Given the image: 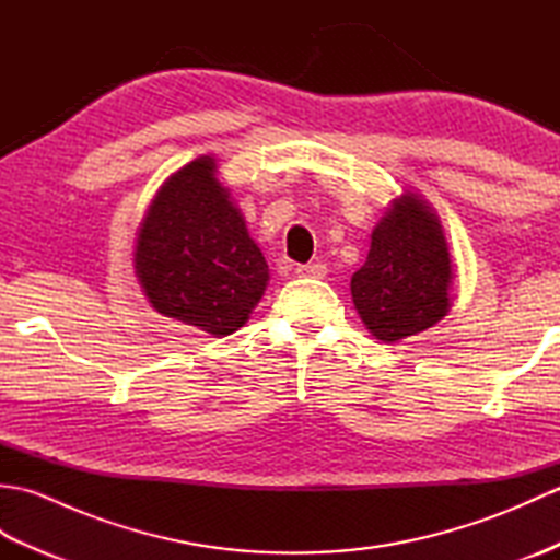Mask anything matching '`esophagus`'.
Segmentation results:
<instances>
[{
  "label": "esophagus",
  "instance_id": "34e87169",
  "mask_svg": "<svg viewBox=\"0 0 560 560\" xmlns=\"http://www.w3.org/2000/svg\"><path fill=\"white\" fill-rule=\"evenodd\" d=\"M295 273H299V277H307V279H323L327 273V267L323 265V261H315V265H299L295 267Z\"/></svg>",
  "mask_w": 560,
  "mask_h": 560
}]
</instances>
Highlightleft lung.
I'll use <instances>...</instances> for the list:
<instances>
[{"instance_id": "8db88e82", "label": "left lung", "mask_w": 560, "mask_h": 560, "mask_svg": "<svg viewBox=\"0 0 560 560\" xmlns=\"http://www.w3.org/2000/svg\"><path fill=\"white\" fill-rule=\"evenodd\" d=\"M452 261L433 209L407 192L371 237V253L351 277L353 305L380 341L395 343L440 323L450 311Z\"/></svg>"}]
</instances>
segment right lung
<instances>
[{
  "label": "right lung",
  "mask_w": 560,
  "mask_h": 560,
  "mask_svg": "<svg viewBox=\"0 0 560 560\" xmlns=\"http://www.w3.org/2000/svg\"><path fill=\"white\" fill-rule=\"evenodd\" d=\"M135 269L149 303L165 317L213 337L247 323L269 267L211 156L195 159L161 185L141 221Z\"/></svg>",
  "instance_id": "1"
}]
</instances>
